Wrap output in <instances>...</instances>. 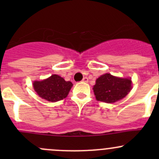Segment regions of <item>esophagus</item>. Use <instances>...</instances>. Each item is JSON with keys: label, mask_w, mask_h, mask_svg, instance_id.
Instances as JSON below:
<instances>
[{"label": "esophagus", "mask_w": 159, "mask_h": 159, "mask_svg": "<svg viewBox=\"0 0 159 159\" xmlns=\"http://www.w3.org/2000/svg\"><path fill=\"white\" fill-rule=\"evenodd\" d=\"M82 81H83V82H86V83H87L88 81H89V78H88L87 77H84V78L82 79Z\"/></svg>", "instance_id": "esophagus-1"}]
</instances>
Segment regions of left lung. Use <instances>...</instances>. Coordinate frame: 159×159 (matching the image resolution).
<instances>
[{"mask_svg": "<svg viewBox=\"0 0 159 159\" xmlns=\"http://www.w3.org/2000/svg\"><path fill=\"white\" fill-rule=\"evenodd\" d=\"M131 89L130 78H120L105 74L96 80L93 87L94 95L98 101L114 103L125 97Z\"/></svg>", "mask_w": 159, "mask_h": 159, "instance_id": "left-lung-1", "label": "left lung"}]
</instances>
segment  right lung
Here are the masks:
<instances>
[{
    "mask_svg": "<svg viewBox=\"0 0 159 159\" xmlns=\"http://www.w3.org/2000/svg\"><path fill=\"white\" fill-rule=\"evenodd\" d=\"M33 85L40 97L54 102L65 98L73 84L70 81H65L59 75H53L41 81H34Z\"/></svg>",
    "mask_w": 159,
    "mask_h": 159,
    "instance_id": "right-lung-1",
    "label": "right lung"
}]
</instances>
